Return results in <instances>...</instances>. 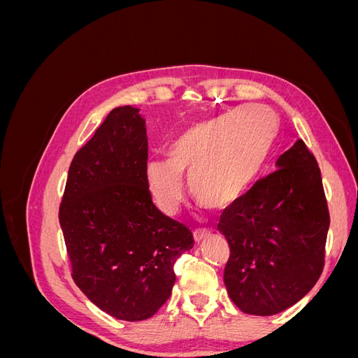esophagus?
I'll return each mask as SVG.
<instances>
[{
  "label": "esophagus",
  "instance_id": "esophagus-1",
  "mask_svg": "<svg viewBox=\"0 0 358 358\" xmlns=\"http://www.w3.org/2000/svg\"><path fill=\"white\" fill-rule=\"evenodd\" d=\"M209 236H210L209 230H196V231H194V241H196L197 243H200L204 239H208Z\"/></svg>",
  "mask_w": 358,
  "mask_h": 358
}]
</instances>
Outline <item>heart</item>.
Segmentation results:
<instances>
[{"label": "heart", "mask_w": 358, "mask_h": 358, "mask_svg": "<svg viewBox=\"0 0 358 358\" xmlns=\"http://www.w3.org/2000/svg\"><path fill=\"white\" fill-rule=\"evenodd\" d=\"M278 129L276 115L246 104L187 128L169 149V159H150L146 185L162 213L176 215L185 200L183 176L201 206L222 210L239 201L263 169Z\"/></svg>", "instance_id": "obj_1"}]
</instances>
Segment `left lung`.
<instances>
[{"label":"left lung","mask_w":358,"mask_h":358,"mask_svg":"<svg viewBox=\"0 0 358 358\" xmlns=\"http://www.w3.org/2000/svg\"><path fill=\"white\" fill-rule=\"evenodd\" d=\"M276 167L218 224L230 246L227 292L249 315H275L294 305L317 284L326 258L330 213L315 157L297 138Z\"/></svg>","instance_id":"1"}]
</instances>
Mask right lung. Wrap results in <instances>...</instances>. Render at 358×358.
<instances>
[{
  "label": "right lung",
  "instance_id": "obj_1",
  "mask_svg": "<svg viewBox=\"0 0 358 358\" xmlns=\"http://www.w3.org/2000/svg\"><path fill=\"white\" fill-rule=\"evenodd\" d=\"M145 119L116 107L74 154L59 204L71 278L95 306L124 321L157 313L192 248L187 225L162 213L146 185Z\"/></svg>",
  "mask_w": 358,
  "mask_h": 358
}]
</instances>
